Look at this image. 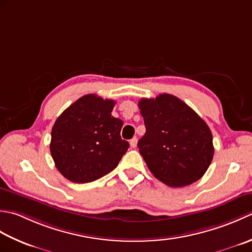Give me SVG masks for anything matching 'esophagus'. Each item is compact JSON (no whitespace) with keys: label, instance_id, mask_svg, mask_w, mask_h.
Returning a JSON list of instances; mask_svg holds the SVG:
<instances>
[{"label":"esophagus","instance_id":"obj_1","mask_svg":"<svg viewBox=\"0 0 252 252\" xmlns=\"http://www.w3.org/2000/svg\"><path fill=\"white\" fill-rule=\"evenodd\" d=\"M137 142H138V139L136 137H133L132 139L129 141V145L131 148H136L137 147Z\"/></svg>","mask_w":252,"mask_h":252}]
</instances>
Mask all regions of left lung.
<instances>
[{
    "label": "left lung",
    "instance_id": "obj_1",
    "mask_svg": "<svg viewBox=\"0 0 252 252\" xmlns=\"http://www.w3.org/2000/svg\"><path fill=\"white\" fill-rule=\"evenodd\" d=\"M146 133L138 141L156 178L169 187L199 181L212 162V132L201 117L177 96L163 94L138 102Z\"/></svg>",
    "mask_w": 252,
    "mask_h": 252
}]
</instances>
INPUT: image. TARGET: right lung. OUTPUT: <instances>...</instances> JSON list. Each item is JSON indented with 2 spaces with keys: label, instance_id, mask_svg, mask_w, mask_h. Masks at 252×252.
<instances>
[{
  "label": "right lung",
  "instance_id": "1",
  "mask_svg": "<svg viewBox=\"0 0 252 252\" xmlns=\"http://www.w3.org/2000/svg\"><path fill=\"white\" fill-rule=\"evenodd\" d=\"M114 100L86 94L55 121L50 151L59 172L85 184L112 172L129 148L121 138L123 121L112 116Z\"/></svg>",
  "mask_w": 252,
  "mask_h": 252
}]
</instances>
